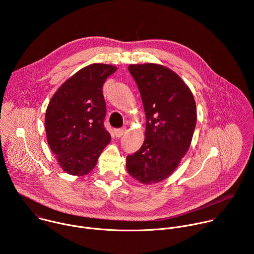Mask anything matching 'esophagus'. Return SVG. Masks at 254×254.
<instances>
[{"label": "esophagus", "instance_id": "esophagus-1", "mask_svg": "<svg viewBox=\"0 0 254 254\" xmlns=\"http://www.w3.org/2000/svg\"><path fill=\"white\" fill-rule=\"evenodd\" d=\"M126 131H127V128H126V127H121V128H116L115 131H114V133H115V135H116L117 137H120V136H122Z\"/></svg>", "mask_w": 254, "mask_h": 254}]
</instances>
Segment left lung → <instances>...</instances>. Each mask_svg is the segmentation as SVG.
Instances as JSON below:
<instances>
[{"label":"left lung","instance_id":"1","mask_svg":"<svg viewBox=\"0 0 254 254\" xmlns=\"http://www.w3.org/2000/svg\"><path fill=\"white\" fill-rule=\"evenodd\" d=\"M146 114L144 141L127 157V170L142 184L168 178L187 153L196 127V102L190 88L171 69L154 63L131 64Z\"/></svg>","mask_w":254,"mask_h":254}]
</instances>
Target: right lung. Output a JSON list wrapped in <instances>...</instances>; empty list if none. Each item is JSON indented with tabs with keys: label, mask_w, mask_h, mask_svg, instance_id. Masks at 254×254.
Here are the masks:
<instances>
[{
	"label": "right lung",
	"mask_w": 254,
	"mask_h": 254,
	"mask_svg": "<svg viewBox=\"0 0 254 254\" xmlns=\"http://www.w3.org/2000/svg\"><path fill=\"white\" fill-rule=\"evenodd\" d=\"M117 67L94 63L66 80L51 98L45 117L48 144L70 175L91 172L111 141L104 127L106 105L102 86Z\"/></svg>",
	"instance_id": "add662e5"
}]
</instances>
